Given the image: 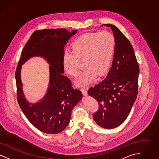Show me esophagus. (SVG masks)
Returning <instances> with one entry per match:
<instances>
[{"instance_id": "34e87169", "label": "esophagus", "mask_w": 159, "mask_h": 159, "mask_svg": "<svg viewBox=\"0 0 159 159\" xmlns=\"http://www.w3.org/2000/svg\"><path fill=\"white\" fill-rule=\"evenodd\" d=\"M82 93H83V95L86 96V95H88V92H87V90H86V89L82 88Z\"/></svg>"}]
</instances>
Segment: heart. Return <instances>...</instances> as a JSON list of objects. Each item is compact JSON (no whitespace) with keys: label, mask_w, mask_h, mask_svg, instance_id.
Here are the masks:
<instances>
[{"label":"heart","mask_w":159,"mask_h":159,"mask_svg":"<svg viewBox=\"0 0 159 159\" xmlns=\"http://www.w3.org/2000/svg\"><path fill=\"white\" fill-rule=\"evenodd\" d=\"M115 39L108 31L88 33L76 38L71 44V50L64 52L62 64L70 76L79 73V60L84 61V70L79 77L77 83L84 86L107 71L113 57Z\"/></svg>","instance_id":"obj_1"}]
</instances>
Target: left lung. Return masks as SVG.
I'll return each mask as SVG.
<instances>
[{
	"mask_svg": "<svg viewBox=\"0 0 159 159\" xmlns=\"http://www.w3.org/2000/svg\"><path fill=\"white\" fill-rule=\"evenodd\" d=\"M102 25L111 28L115 39L112 67L104 80L89 89L88 95L99 107L93 120L103 128L113 129L126 120L136 100L139 68L128 39L115 25Z\"/></svg>",
	"mask_w": 159,
	"mask_h": 159,
	"instance_id": "obj_1",
	"label": "left lung"
}]
</instances>
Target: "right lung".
Listing matches in <instances>:
<instances>
[{"mask_svg": "<svg viewBox=\"0 0 159 159\" xmlns=\"http://www.w3.org/2000/svg\"><path fill=\"white\" fill-rule=\"evenodd\" d=\"M76 32L66 29L35 31L23 48L15 71L19 106L31 123L46 134H56L64 130L69 124L72 110L82 97L81 91L73 89L70 79L63 75L64 46ZM34 56H40L48 62L50 76L44 97L31 104L23 92L20 69L23 63Z\"/></svg>", "mask_w": 159, "mask_h": 159, "instance_id": "add662e5", "label": "right lung"}]
</instances>
